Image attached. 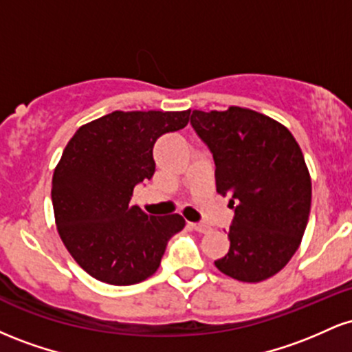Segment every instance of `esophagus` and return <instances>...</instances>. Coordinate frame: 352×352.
<instances>
[{
    "label": "esophagus",
    "mask_w": 352,
    "mask_h": 352,
    "mask_svg": "<svg viewBox=\"0 0 352 352\" xmlns=\"http://www.w3.org/2000/svg\"><path fill=\"white\" fill-rule=\"evenodd\" d=\"M188 227L192 230H195V232H199V233L210 232V227L207 223H192V221H188Z\"/></svg>",
    "instance_id": "34e87169"
}]
</instances>
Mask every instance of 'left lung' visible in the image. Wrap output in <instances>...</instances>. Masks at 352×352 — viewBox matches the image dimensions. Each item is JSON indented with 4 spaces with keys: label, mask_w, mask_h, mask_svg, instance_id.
I'll list each match as a JSON object with an SVG mask.
<instances>
[{
    "label": "left lung",
    "mask_w": 352,
    "mask_h": 352,
    "mask_svg": "<svg viewBox=\"0 0 352 352\" xmlns=\"http://www.w3.org/2000/svg\"><path fill=\"white\" fill-rule=\"evenodd\" d=\"M190 124L213 155L217 192L235 208L230 250L215 266L245 283L273 276L308 225L311 179L300 145L285 125L243 107L193 111Z\"/></svg>",
    "instance_id": "1"
}]
</instances>
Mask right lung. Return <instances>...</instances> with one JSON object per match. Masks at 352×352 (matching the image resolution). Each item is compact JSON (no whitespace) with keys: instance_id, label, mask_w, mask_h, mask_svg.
<instances>
[{"instance_id":"1","label":"right lung","mask_w":352,"mask_h":352,"mask_svg":"<svg viewBox=\"0 0 352 352\" xmlns=\"http://www.w3.org/2000/svg\"><path fill=\"white\" fill-rule=\"evenodd\" d=\"M188 120L190 111H116L79 127L67 142L52 175V208L67 252L96 280L116 286L147 280L185 227L177 213L147 215L131 197L155 172V140Z\"/></svg>"}]
</instances>
